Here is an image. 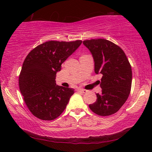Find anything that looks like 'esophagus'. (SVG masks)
<instances>
[{
	"label": "esophagus",
	"instance_id": "34e87169",
	"mask_svg": "<svg viewBox=\"0 0 152 152\" xmlns=\"http://www.w3.org/2000/svg\"><path fill=\"white\" fill-rule=\"evenodd\" d=\"M78 91H79L82 92V93H83V94L86 93V92H87V91L85 90V89H83V88H79V89H78Z\"/></svg>",
	"mask_w": 152,
	"mask_h": 152
}]
</instances>
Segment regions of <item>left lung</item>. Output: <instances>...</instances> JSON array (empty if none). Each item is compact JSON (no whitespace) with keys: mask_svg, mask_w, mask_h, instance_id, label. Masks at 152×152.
<instances>
[{"mask_svg":"<svg viewBox=\"0 0 152 152\" xmlns=\"http://www.w3.org/2000/svg\"><path fill=\"white\" fill-rule=\"evenodd\" d=\"M94 61V71L102 74V93L90 109L99 116H109L121 109L128 99L132 81V67L124 50L106 39L83 41Z\"/></svg>","mask_w":152,"mask_h":152,"instance_id":"left-lung-1","label":"left lung"}]
</instances>
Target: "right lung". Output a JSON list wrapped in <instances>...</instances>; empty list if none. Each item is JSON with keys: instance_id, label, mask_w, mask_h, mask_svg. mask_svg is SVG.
Listing matches in <instances>:
<instances>
[{"instance_id": "1", "label": "right lung", "mask_w": 152, "mask_h": 152, "mask_svg": "<svg viewBox=\"0 0 152 152\" xmlns=\"http://www.w3.org/2000/svg\"><path fill=\"white\" fill-rule=\"evenodd\" d=\"M82 41H50L40 44L28 54L19 76V87L25 103L34 116L50 121L66 109L74 89L58 86L56 73Z\"/></svg>"}]
</instances>
